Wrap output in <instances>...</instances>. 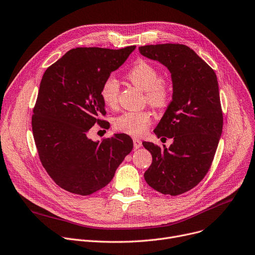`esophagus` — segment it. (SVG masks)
Listing matches in <instances>:
<instances>
[{
	"instance_id": "obj_1",
	"label": "esophagus",
	"mask_w": 255,
	"mask_h": 255,
	"mask_svg": "<svg viewBox=\"0 0 255 255\" xmlns=\"http://www.w3.org/2000/svg\"><path fill=\"white\" fill-rule=\"evenodd\" d=\"M133 146H134V148H135V149L140 148V147L142 146V142H141V140L137 139V138H133Z\"/></svg>"
}]
</instances>
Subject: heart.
Here are the masks:
<instances>
[{
  "label": "heart",
  "mask_w": 255,
  "mask_h": 255,
  "mask_svg": "<svg viewBox=\"0 0 255 255\" xmlns=\"http://www.w3.org/2000/svg\"><path fill=\"white\" fill-rule=\"evenodd\" d=\"M127 79L145 91L147 103L153 108L164 107L169 100V87L159 79L157 69L145 60H138L126 74ZM119 82L113 76L105 80L101 89L103 103L110 109L117 108ZM151 124V115L147 111L125 112L114 120V128L130 136L143 135Z\"/></svg>",
  "instance_id": "1"
}]
</instances>
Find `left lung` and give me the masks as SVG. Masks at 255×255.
<instances>
[{
  "instance_id": "1",
  "label": "left lung",
  "mask_w": 255,
  "mask_h": 255,
  "mask_svg": "<svg viewBox=\"0 0 255 255\" xmlns=\"http://www.w3.org/2000/svg\"><path fill=\"white\" fill-rule=\"evenodd\" d=\"M139 52L166 66L173 83L172 102L153 130L173 143L142 142L152 156L144 179L154 190L176 196L195 187L213 163L223 130L217 75L187 45L150 44Z\"/></svg>"
}]
</instances>
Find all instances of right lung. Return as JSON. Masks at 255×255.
Wrapping results in <instances>:
<instances>
[{
    "instance_id": "1",
    "label": "right lung",
    "mask_w": 255,
    "mask_h": 255,
    "mask_svg": "<svg viewBox=\"0 0 255 255\" xmlns=\"http://www.w3.org/2000/svg\"><path fill=\"white\" fill-rule=\"evenodd\" d=\"M135 45L121 50L77 48L45 70L33 109L32 132L39 159L66 191L89 195L108 185L133 148L127 134L92 141L91 127L106 115L103 83L122 66Z\"/></svg>"
}]
</instances>
